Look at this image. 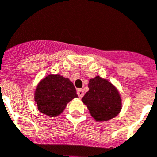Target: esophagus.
<instances>
[{
	"instance_id": "1",
	"label": "esophagus",
	"mask_w": 157,
	"mask_h": 157,
	"mask_svg": "<svg viewBox=\"0 0 157 157\" xmlns=\"http://www.w3.org/2000/svg\"><path fill=\"white\" fill-rule=\"evenodd\" d=\"M77 94H78V97H79V98H82V97L84 95L83 89H78V90H77Z\"/></svg>"
}]
</instances>
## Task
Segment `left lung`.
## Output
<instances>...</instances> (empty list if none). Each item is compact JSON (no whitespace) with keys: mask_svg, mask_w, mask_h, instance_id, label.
Masks as SVG:
<instances>
[{"mask_svg":"<svg viewBox=\"0 0 157 157\" xmlns=\"http://www.w3.org/2000/svg\"><path fill=\"white\" fill-rule=\"evenodd\" d=\"M89 90L82 97L90 115L97 121L111 120L120 112L121 100L115 86L99 76L90 78Z\"/></svg>","mask_w":157,"mask_h":157,"instance_id":"8db88e82","label":"left lung"}]
</instances>
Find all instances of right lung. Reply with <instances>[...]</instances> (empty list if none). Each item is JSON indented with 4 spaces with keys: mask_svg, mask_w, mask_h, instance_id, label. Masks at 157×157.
Wrapping results in <instances>:
<instances>
[{
    "mask_svg": "<svg viewBox=\"0 0 157 157\" xmlns=\"http://www.w3.org/2000/svg\"><path fill=\"white\" fill-rule=\"evenodd\" d=\"M78 97L76 89L69 78L58 75H50L38 84L35 91L37 108L46 116H58L67 103Z\"/></svg>",
    "mask_w": 157,
    "mask_h": 157,
    "instance_id": "1",
    "label": "right lung"
}]
</instances>
